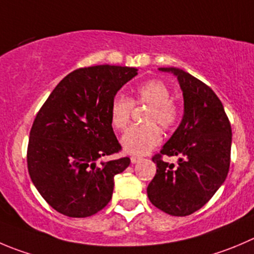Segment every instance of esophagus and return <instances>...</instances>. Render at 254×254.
I'll return each mask as SVG.
<instances>
[{
  "label": "esophagus",
  "mask_w": 254,
  "mask_h": 254,
  "mask_svg": "<svg viewBox=\"0 0 254 254\" xmlns=\"http://www.w3.org/2000/svg\"><path fill=\"white\" fill-rule=\"evenodd\" d=\"M142 159L141 156H132L131 157V162L132 163H137V162H139Z\"/></svg>",
  "instance_id": "1"
}]
</instances>
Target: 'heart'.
<instances>
[{"mask_svg": "<svg viewBox=\"0 0 254 254\" xmlns=\"http://www.w3.org/2000/svg\"><path fill=\"white\" fill-rule=\"evenodd\" d=\"M133 106H147L144 123L133 126L122 137V146L128 153L144 154L162 141V129L175 128L181 118L180 106L171 98V89L161 79H149L136 87L133 97L117 96L111 103L110 121L117 131H123L131 120Z\"/></svg>", "mask_w": 254, "mask_h": 254, "instance_id": "heart-1", "label": "heart"}]
</instances>
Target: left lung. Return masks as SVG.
Returning a JSON list of instances; mask_svg holds the SVG:
<instances>
[{
    "instance_id": "1",
    "label": "left lung",
    "mask_w": 254,
    "mask_h": 254,
    "mask_svg": "<svg viewBox=\"0 0 254 254\" xmlns=\"http://www.w3.org/2000/svg\"><path fill=\"white\" fill-rule=\"evenodd\" d=\"M159 69L177 76L185 115L167 143L152 157L157 172L147 194L161 211L171 216H190L213 197L228 175L231 123L211 87L180 68ZM163 155H178L179 165L175 168L165 162Z\"/></svg>"
}]
</instances>
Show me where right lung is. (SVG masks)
I'll return each instance as SVG.
<instances>
[{
  "mask_svg": "<svg viewBox=\"0 0 254 254\" xmlns=\"http://www.w3.org/2000/svg\"><path fill=\"white\" fill-rule=\"evenodd\" d=\"M133 67H82L67 74L36 115L27 147V167L43 199L74 218L96 214L111 201L115 176L128 157L96 162L122 149L110 121L111 103L133 78Z\"/></svg>",
  "mask_w": 254,
  "mask_h": 254,
  "instance_id": "right-lung-1",
  "label": "right lung"
}]
</instances>
